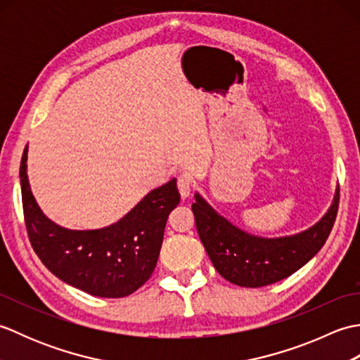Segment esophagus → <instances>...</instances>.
Instances as JSON below:
<instances>
[{
	"label": "esophagus",
	"mask_w": 360,
	"mask_h": 360,
	"mask_svg": "<svg viewBox=\"0 0 360 360\" xmlns=\"http://www.w3.org/2000/svg\"><path fill=\"white\" fill-rule=\"evenodd\" d=\"M178 190L181 196L186 200L190 192H192V178H190V174L184 173L178 176Z\"/></svg>",
	"instance_id": "34e87169"
}]
</instances>
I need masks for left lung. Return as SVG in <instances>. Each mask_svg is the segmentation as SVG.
<instances>
[{
    "label": "left lung",
    "instance_id": "obj_1",
    "mask_svg": "<svg viewBox=\"0 0 360 360\" xmlns=\"http://www.w3.org/2000/svg\"><path fill=\"white\" fill-rule=\"evenodd\" d=\"M339 187L330 210L308 231L262 238L241 231L195 195L192 210L200 238L221 277L243 288H262L289 277L322 249L339 209Z\"/></svg>",
    "mask_w": 360,
    "mask_h": 360
}]
</instances>
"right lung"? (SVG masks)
<instances>
[{
  "label": "right lung",
  "mask_w": 360,
  "mask_h": 360,
  "mask_svg": "<svg viewBox=\"0 0 360 360\" xmlns=\"http://www.w3.org/2000/svg\"><path fill=\"white\" fill-rule=\"evenodd\" d=\"M27 147L20 165L22 212L29 241L48 269L68 285L97 297L133 294L155 271L167 218L179 204L176 179L143 198L116 224L70 231L52 223L35 202L27 173Z\"/></svg>",
  "instance_id": "1"
}]
</instances>
